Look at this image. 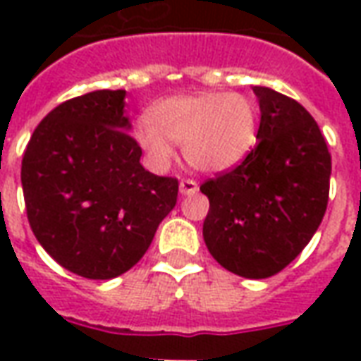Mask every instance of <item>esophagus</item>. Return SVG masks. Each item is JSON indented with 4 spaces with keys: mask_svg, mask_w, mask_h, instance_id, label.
Masks as SVG:
<instances>
[{
    "mask_svg": "<svg viewBox=\"0 0 361 361\" xmlns=\"http://www.w3.org/2000/svg\"><path fill=\"white\" fill-rule=\"evenodd\" d=\"M197 191H199V185H197V181H193V180H181L180 181V193H181V195H195Z\"/></svg>",
    "mask_w": 361,
    "mask_h": 361,
    "instance_id": "1",
    "label": "esophagus"
}]
</instances>
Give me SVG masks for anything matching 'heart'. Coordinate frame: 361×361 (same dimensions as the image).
<instances>
[{"instance_id": "obj_1", "label": "heart", "mask_w": 361, "mask_h": 361, "mask_svg": "<svg viewBox=\"0 0 361 361\" xmlns=\"http://www.w3.org/2000/svg\"><path fill=\"white\" fill-rule=\"evenodd\" d=\"M149 118L135 126V139L157 166L172 160V140L181 145L191 168L204 173L228 172L257 142L259 106L242 92L170 96L150 106Z\"/></svg>"}]
</instances>
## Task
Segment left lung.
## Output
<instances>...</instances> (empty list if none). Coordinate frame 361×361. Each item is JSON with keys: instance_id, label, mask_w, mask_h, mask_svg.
Returning a JSON list of instances; mask_svg holds the SVG:
<instances>
[{"instance_id": "8db88e82", "label": "left lung", "mask_w": 361, "mask_h": 361, "mask_svg": "<svg viewBox=\"0 0 361 361\" xmlns=\"http://www.w3.org/2000/svg\"><path fill=\"white\" fill-rule=\"evenodd\" d=\"M259 145L240 166L201 185L209 197L203 238L211 255L243 279H269L317 232L329 203L331 154L302 104L253 87Z\"/></svg>"}]
</instances>
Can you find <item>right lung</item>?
<instances>
[{
    "label": "right lung",
    "mask_w": 361,
    "mask_h": 361,
    "mask_svg": "<svg viewBox=\"0 0 361 361\" xmlns=\"http://www.w3.org/2000/svg\"><path fill=\"white\" fill-rule=\"evenodd\" d=\"M123 100L126 90H94L59 104L38 123L20 166L36 240L90 280L137 265L178 201V180L139 162Z\"/></svg>",
    "instance_id": "add662e5"
}]
</instances>
